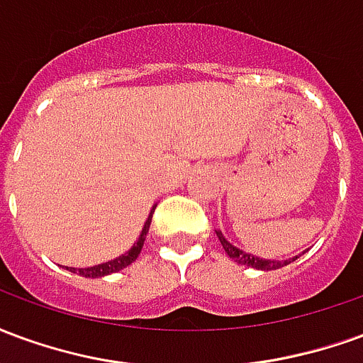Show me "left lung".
Listing matches in <instances>:
<instances>
[{"label":"left lung","mask_w":363,"mask_h":363,"mask_svg":"<svg viewBox=\"0 0 363 363\" xmlns=\"http://www.w3.org/2000/svg\"><path fill=\"white\" fill-rule=\"evenodd\" d=\"M216 233H218V237H220L221 247L225 249V252H228L229 259H233L235 262H239V264H245V267L259 268V270H276V268L286 267V264H289V262H294V260L297 259V257H296V259H289V260H264V259H259V257H252V255H249V252H243L241 249L233 247V245L229 243L225 237L221 235V231H216Z\"/></svg>","instance_id":"obj_1"}]
</instances>
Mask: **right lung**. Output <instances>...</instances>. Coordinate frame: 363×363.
Masks as SVG:
<instances>
[{"mask_svg": "<svg viewBox=\"0 0 363 363\" xmlns=\"http://www.w3.org/2000/svg\"><path fill=\"white\" fill-rule=\"evenodd\" d=\"M155 210V208H153ZM153 210H151L150 218L145 221V225L142 229V235L140 239L135 241L134 247L130 249L128 252H124L122 257L114 260H108V262H103V264H96V267H91V268H72V272L75 274H82L85 278H101V276H106V274H112V272H118L122 268H126L128 264H132L135 259H138V255L142 251L143 247V241H145V235H147V231H150V223H151V216H153Z\"/></svg>", "mask_w": 363, "mask_h": 363, "instance_id": "1", "label": "right lung"}]
</instances>
